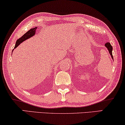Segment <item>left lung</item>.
Here are the masks:
<instances>
[{
	"instance_id": "obj_1",
	"label": "left lung",
	"mask_w": 125,
	"mask_h": 125,
	"mask_svg": "<svg viewBox=\"0 0 125 125\" xmlns=\"http://www.w3.org/2000/svg\"><path fill=\"white\" fill-rule=\"evenodd\" d=\"M105 46L106 47L107 49H108L109 52V54H110V55H111L112 58L113 59V55H112V50H113V47H112V45H110V43L109 42H107L105 44Z\"/></svg>"
}]
</instances>
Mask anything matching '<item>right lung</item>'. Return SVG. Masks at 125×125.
Segmentation results:
<instances>
[{"mask_svg":"<svg viewBox=\"0 0 125 125\" xmlns=\"http://www.w3.org/2000/svg\"><path fill=\"white\" fill-rule=\"evenodd\" d=\"M37 29V27H35L34 28H31V29H30L29 31H28L27 33H25V34H24L23 36L19 38V39L17 40L16 42V45H15V47H14V49L16 48V47L20 45L21 43H22V42H24V41H25L26 40H27V39H28V38H31L32 36H34V35L35 34V33H36V31ZM13 50L14 49H13Z\"/></svg>","mask_w":125,"mask_h":125,"instance_id":"1","label":"right lung"}]
</instances>
